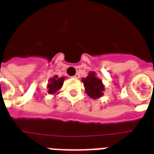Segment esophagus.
I'll return each instance as SVG.
<instances>
[{
  "label": "esophagus",
  "mask_w": 154,
  "mask_h": 154,
  "mask_svg": "<svg viewBox=\"0 0 154 154\" xmlns=\"http://www.w3.org/2000/svg\"><path fill=\"white\" fill-rule=\"evenodd\" d=\"M73 78L79 79V73H76L75 75V76H73Z\"/></svg>",
  "instance_id": "1"
}]
</instances>
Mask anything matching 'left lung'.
Masks as SVG:
<instances>
[{"label":"left lung","mask_w":154,"mask_h":154,"mask_svg":"<svg viewBox=\"0 0 154 154\" xmlns=\"http://www.w3.org/2000/svg\"><path fill=\"white\" fill-rule=\"evenodd\" d=\"M81 81L84 83L85 91L89 97L95 99L103 96L104 86L102 80L96 77L95 73H89L88 76L82 79Z\"/></svg>","instance_id":"left-lung-1"}]
</instances>
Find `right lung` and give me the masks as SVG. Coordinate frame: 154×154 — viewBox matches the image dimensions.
I'll list each match as a JSON object with an SVG mask.
<instances>
[{"mask_svg":"<svg viewBox=\"0 0 154 154\" xmlns=\"http://www.w3.org/2000/svg\"><path fill=\"white\" fill-rule=\"evenodd\" d=\"M65 77L58 78L57 76H54V78L50 79L49 84L48 85V94H55L63 85Z\"/></svg>","mask_w":154,"mask_h":154,"instance_id":"add662e5","label":"right lung"}]
</instances>
